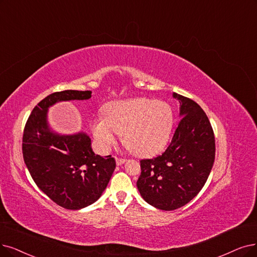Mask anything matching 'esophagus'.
Instances as JSON below:
<instances>
[{
  "label": "esophagus",
  "instance_id": "34e87169",
  "mask_svg": "<svg viewBox=\"0 0 257 257\" xmlns=\"http://www.w3.org/2000/svg\"><path fill=\"white\" fill-rule=\"evenodd\" d=\"M126 160L125 159H122V158H117L116 157V163H117V166H121V164H123L124 163Z\"/></svg>",
  "mask_w": 257,
  "mask_h": 257
}]
</instances>
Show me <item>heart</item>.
Instances as JSON below:
<instances>
[{
    "instance_id": "obj_1",
    "label": "heart",
    "mask_w": 257,
    "mask_h": 257,
    "mask_svg": "<svg viewBox=\"0 0 257 257\" xmlns=\"http://www.w3.org/2000/svg\"><path fill=\"white\" fill-rule=\"evenodd\" d=\"M104 115L91 122L95 141L103 152H108L122 134L123 143L135 155L153 156L167 146L174 125L171 105L149 98L108 102Z\"/></svg>"
}]
</instances>
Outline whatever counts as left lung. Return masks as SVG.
<instances>
[{"label": "left lung", "mask_w": 257, "mask_h": 257, "mask_svg": "<svg viewBox=\"0 0 257 257\" xmlns=\"http://www.w3.org/2000/svg\"><path fill=\"white\" fill-rule=\"evenodd\" d=\"M180 121L162 155L140 161L137 188L142 198L163 211L183 207L200 192L215 159V138L206 112L196 102L173 93Z\"/></svg>", "instance_id": "8db88e82"}]
</instances>
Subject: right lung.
Listing matches in <instances>:
<instances>
[{"instance_id":"obj_1","label":"right lung","mask_w":257,"mask_h":257,"mask_svg":"<svg viewBox=\"0 0 257 257\" xmlns=\"http://www.w3.org/2000/svg\"><path fill=\"white\" fill-rule=\"evenodd\" d=\"M90 90L57 91L40 101L30 114L23 134V158L38 188L68 210L97 201L116 168L110 155H96L84 132L59 134L50 127L48 109L58 102L87 100Z\"/></svg>"}]
</instances>
